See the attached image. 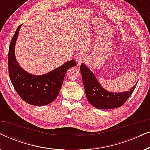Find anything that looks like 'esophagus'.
Here are the masks:
<instances>
[{"label":"esophagus","mask_w":150,"mask_h":150,"mask_svg":"<svg viewBox=\"0 0 150 150\" xmlns=\"http://www.w3.org/2000/svg\"><path fill=\"white\" fill-rule=\"evenodd\" d=\"M76 63L78 65H81L85 60V56L83 54H80L76 57Z\"/></svg>","instance_id":"34e87169"}]
</instances>
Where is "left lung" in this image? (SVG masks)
I'll use <instances>...</instances> for the list:
<instances>
[{"label":"left lung","mask_w":150,"mask_h":150,"mask_svg":"<svg viewBox=\"0 0 150 150\" xmlns=\"http://www.w3.org/2000/svg\"><path fill=\"white\" fill-rule=\"evenodd\" d=\"M80 69L87 100L98 109L120 107L128 99L137 86L134 85L128 91L112 93L106 91L100 85L93 73L84 63H82Z\"/></svg>","instance_id":"1"}]
</instances>
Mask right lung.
<instances>
[{
  "instance_id": "right-lung-1",
  "label": "right lung",
  "mask_w": 150,
  "mask_h": 150,
  "mask_svg": "<svg viewBox=\"0 0 150 150\" xmlns=\"http://www.w3.org/2000/svg\"><path fill=\"white\" fill-rule=\"evenodd\" d=\"M22 25L18 26L11 39L8 53L9 74L12 85L20 97L26 103L44 106L56 99L60 92L65 73L76 65L74 59L43 75L36 76L24 70L15 56V46Z\"/></svg>"
}]
</instances>
